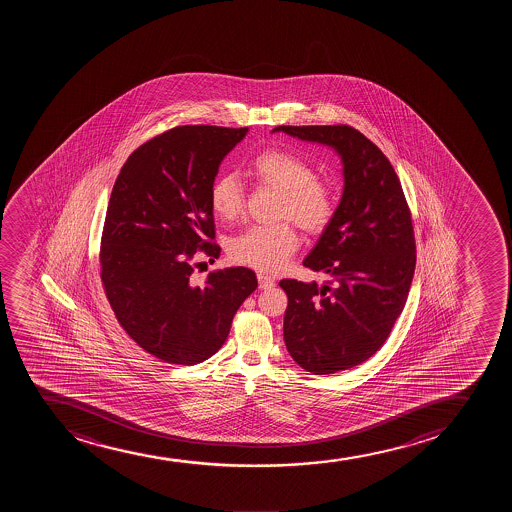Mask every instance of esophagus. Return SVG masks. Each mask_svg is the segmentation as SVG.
I'll return each instance as SVG.
<instances>
[{"mask_svg":"<svg viewBox=\"0 0 512 512\" xmlns=\"http://www.w3.org/2000/svg\"><path fill=\"white\" fill-rule=\"evenodd\" d=\"M258 283L261 290H268V288L275 287V280L268 277L266 273H258Z\"/></svg>","mask_w":512,"mask_h":512,"instance_id":"esophagus-1","label":"esophagus"}]
</instances>
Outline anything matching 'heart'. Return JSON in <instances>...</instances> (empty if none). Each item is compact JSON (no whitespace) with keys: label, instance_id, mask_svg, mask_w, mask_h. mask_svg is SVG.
Segmentation results:
<instances>
[{"label":"heart","instance_id":"heart-1","mask_svg":"<svg viewBox=\"0 0 512 512\" xmlns=\"http://www.w3.org/2000/svg\"><path fill=\"white\" fill-rule=\"evenodd\" d=\"M251 176L266 188L280 193L277 218L294 220L307 234H321L336 212L333 189L316 181L306 160L282 150H266L254 157ZM210 206L222 220H235L244 208L242 184L234 174L218 176L210 188ZM299 247V235L288 222L249 227L230 241L234 261L261 271H278Z\"/></svg>","mask_w":512,"mask_h":512}]
</instances>
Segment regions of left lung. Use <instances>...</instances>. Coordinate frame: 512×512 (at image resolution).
Returning <instances> with one entry per match:
<instances>
[{
	"instance_id": "left-lung-1",
	"label": "left lung",
	"mask_w": 512,
	"mask_h": 512,
	"mask_svg": "<svg viewBox=\"0 0 512 512\" xmlns=\"http://www.w3.org/2000/svg\"><path fill=\"white\" fill-rule=\"evenodd\" d=\"M341 160L335 217L304 266L329 282L282 280L283 338L292 359L316 376L362 364L388 340L415 273V237L400 179L386 155L350 126H278Z\"/></svg>"
}]
</instances>
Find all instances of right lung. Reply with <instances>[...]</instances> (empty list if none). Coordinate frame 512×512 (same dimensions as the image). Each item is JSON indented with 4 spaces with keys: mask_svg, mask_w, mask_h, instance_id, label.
<instances>
[{
    "mask_svg": "<svg viewBox=\"0 0 512 512\" xmlns=\"http://www.w3.org/2000/svg\"><path fill=\"white\" fill-rule=\"evenodd\" d=\"M247 128L179 126L136 148L107 206L100 277L124 331L169 364L210 359L258 280L230 266L194 282L201 249L218 258L210 188Z\"/></svg>",
    "mask_w": 512,
    "mask_h": 512,
    "instance_id": "right-lung-1",
    "label": "right lung"
}]
</instances>
